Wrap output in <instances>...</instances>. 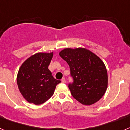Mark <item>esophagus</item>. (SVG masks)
Wrapping results in <instances>:
<instances>
[{"mask_svg":"<svg viewBox=\"0 0 130 130\" xmlns=\"http://www.w3.org/2000/svg\"><path fill=\"white\" fill-rule=\"evenodd\" d=\"M62 83H66V79H65V78H62Z\"/></svg>","mask_w":130,"mask_h":130,"instance_id":"esophagus-1","label":"esophagus"}]
</instances>
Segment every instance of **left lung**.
<instances>
[{
  "label": "left lung",
  "instance_id": "1",
  "mask_svg": "<svg viewBox=\"0 0 130 130\" xmlns=\"http://www.w3.org/2000/svg\"><path fill=\"white\" fill-rule=\"evenodd\" d=\"M59 55L70 66L73 82L68 88L72 96L83 105L97 102L107 88V72L102 60L85 48H67Z\"/></svg>",
  "mask_w": 130,
  "mask_h": 130
}]
</instances>
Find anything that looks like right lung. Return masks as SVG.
Masks as SVG:
<instances>
[{"label": "right lung", "instance_id": "1", "mask_svg": "<svg viewBox=\"0 0 130 130\" xmlns=\"http://www.w3.org/2000/svg\"><path fill=\"white\" fill-rule=\"evenodd\" d=\"M53 53H38L26 60L17 75L18 88L29 103L40 105L54 94L57 85L61 82L51 75L48 68Z\"/></svg>", "mask_w": 130, "mask_h": 130}]
</instances>
